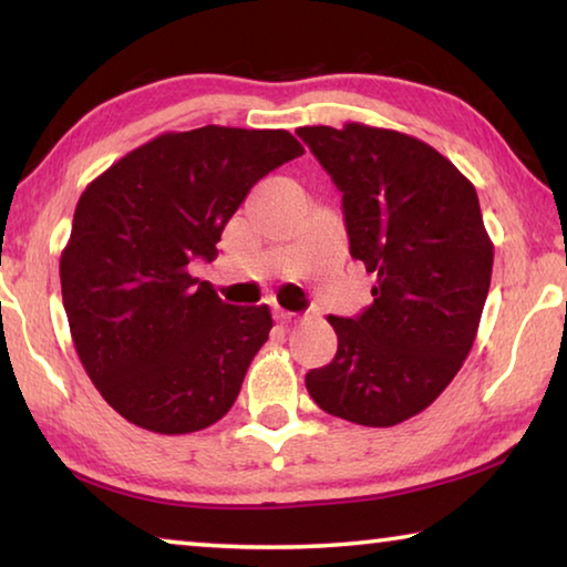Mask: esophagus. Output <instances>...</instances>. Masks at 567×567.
Listing matches in <instances>:
<instances>
[{
	"label": "esophagus",
	"mask_w": 567,
	"mask_h": 567,
	"mask_svg": "<svg viewBox=\"0 0 567 567\" xmlns=\"http://www.w3.org/2000/svg\"><path fill=\"white\" fill-rule=\"evenodd\" d=\"M295 318L297 315L295 312H287V310H282V307H277L275 310V320L280 322V324H287V322H295Z\"/></svg>",
	"instance_id": "esophagus-1"
}]
</instances>
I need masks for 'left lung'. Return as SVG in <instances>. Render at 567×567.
Segmentation results:
<instances>
[{"label":"left lung","instance_id":"left-lung-1","mask_svg":"<svg viewBox=\"0 0 567 567\" xmlns=\"http://www.w3.org/2000/svg\"><path fill=\"white\" fill-rule=\"evenodd\" d=\"M297 134L342 192L350 255L378 277L360 318L330 315L338 354L305 385L334 417L392 427L433 405L463 368L493 239L473 182L422 140L360 122Z\"/></svg>","mask_w":567,"mask_h":567}]
</instances>
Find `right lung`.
<instances>
[{
  "label": "right lung",
  "instance_id": "1",
  "mask_svg": "<svg viewBox=\"0 0 567 567\" xmlns=\"http://www.w3.org/2000/svg\"><path fill=\"white\" fill-rule=\"evenodd\" d=\"M285 130L165 132L82 192L60 257L74 350L132 425L187 435L235 405L272 330L270 307H233L189 275L267 172L302 155Z\"/></svg>",
  "mask_w": 567,
  "mask_h": 567
}]
</instances>
